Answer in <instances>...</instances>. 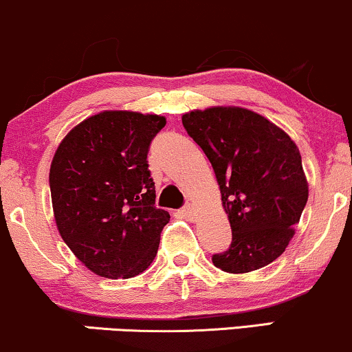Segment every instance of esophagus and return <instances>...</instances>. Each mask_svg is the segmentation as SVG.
<instances>
[{
    "instance_id": "obj_1",
    "label": "esophagus",
    "mask_w": 352,
    "mask_h": 352,
    "mask_svg": "<svg viewBox=\"0 0 352 352\" xmlns=\"http://www.w3.org/2000/svg\"><path fill=\"white\" fill-rule=\"evenodd\" d=\"M183 214L188 217L189 220H192L194 217H196V209H194L192 204H186V206L183 207Z\"/></svg>"
}]
</instances>
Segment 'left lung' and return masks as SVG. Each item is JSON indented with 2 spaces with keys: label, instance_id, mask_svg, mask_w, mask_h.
<instances>
[{
  "label": "left lung",
  "instance_id": "8db88e82",
  "mask_svg": "<svg viewBox=\"0 0 352 352\" xmlns=\"http://www.w3.org/2000/svg\"><path fill=\"white\" fill-rule=\"evenodd\" d=\"M183 125L214 168L232 227V245L212 263L230 274L271 264L309 199L297 145L266 117L235 106L186 112Z\"/></svg>",
  "mask_w": 352,
  "mask_h": 352
}]
</instances>
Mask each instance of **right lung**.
<instances>
[{"label":"right lung","mask_w":352,"mask_h":352,"mask_svg":"<svg viewBox=\"0 0 352 352\" xmlns=\"http://www.w3.org/2000/svg\"><path fill=\"white\" fill-rule=\"evenodd\" d=\"M164 125L163 116L102 111L55 151L49 181L56 228L94 274L129 279L155 259L169 214L155 207L146 155Z\"/></svg>","instance_id":"1"}]
</instances>
